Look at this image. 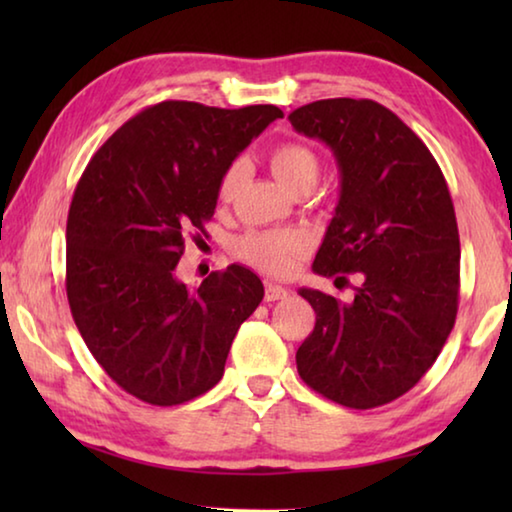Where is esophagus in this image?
<instances>
[{
	"instance_id": "1",
	"label": "esophagus",
	"mask_w": 512,
	"mask_h": 512,
	"mask_svg": "<svg viewBox=\"0 0 512 512\" xmlns=\"http://www.w3.org/2000/svg\"><path fill=\"white\" fill-rule=\"evenodd\" d=\"M289 289L287 287H282V284H275V282H266V293H264V298H266V302H275V300H284L289 296Z\"/></svg>"
}]
</instances>
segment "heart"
<instances>
[{"label": "heart", "mask_w": 512, "mask_h": 512, "mask_svg": "<svg viewBox=\"0 0 512 512\" xmlns=\"http://www.w3.org/2000/svg\"><path fill=\"white\" fill-rule=\"evenodd\" d=\"M268 167L287 192L311 189L318 180L320 162L316 153L298 142H280L268 151ZM244 178V164L239 160L225 167L219 178V198L228 203L235 198ZM239 255L246 262L268 273H289L298 259L309 250V237L302 230H257L239 241Z\"/></svg>", "instance_id": "heart-1"}]
</instances>
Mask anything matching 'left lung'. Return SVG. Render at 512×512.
Segmentation results:
<instances>
[{"label": "left lung", "mask_w": 512, "mask_h": 512, "mask_svg": "<svg viewBox=\"0 0 512 512\" xmlns=\"http://www.w3.org/2000/svg\"><path fill=\"white\" fill-rule=\"evenodd\" d=\"M339 167V203L314 273H359L350 302L298 293L316 325L296 352L305 384L327 400L372 409L418 384L458 309L456 214L443 171L404 121L370 99H323L289 115Z\"/></svg>", "instance_id": "1"}]
</instances>
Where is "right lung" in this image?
Returning a JSON list of instances; mask_svg holds the SVG:
<instances>
[{"label": "right lung", "mask_w": 512, "mask_h": 512, "mask_svg": "<svg viewBox=\"0 0 512 512\" xmlns=\"http://www.w3.org/2000/svg\"><path fill=\"white\" fill-rule=\"evenodd\" d=\"M282 115L162 101L85 167L67 216L69 309L92 357L137 400L176 406L219 384L237 329L262 302L246 266L196 289L176 266L189 232L214 214L225 167Z\"/></svg>", "instance_id": "right-lung-1"}]
</instances>
